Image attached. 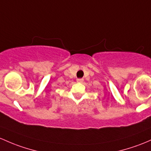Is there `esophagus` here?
I'll list each match as a JSON object with an SVG mask.
<instances>
[{
  "label": "esophagus",
  "mask_w": 151,
  "mask_h": 151,
  "mask_svg": "<svg viewBox=\"0 0 151 151\" xmlns=\"http://www.w3.org/2000/svg\"><path fill=\"white\" fill-rule=\"evenodd\" d=\"M83 81V78H78L77 79L78 83H82Z\"/></svg>",
  "instance_id": "esophagus-1"
}]
</instances>
